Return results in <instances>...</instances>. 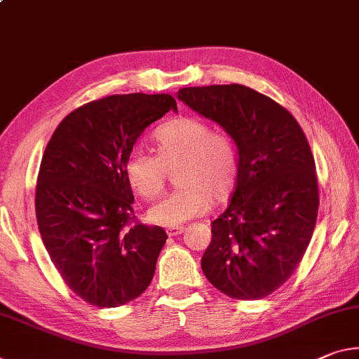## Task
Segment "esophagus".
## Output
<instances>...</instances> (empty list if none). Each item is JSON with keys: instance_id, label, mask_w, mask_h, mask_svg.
Instances as JSON below:
<instances>
[{"instance_id": "obj_1", "label": "esophagus", "mask_w": 359, "mask_h": 359, "mask_svg": "<svg viewBox=\"0 0 359 359\" xmlns=\"http://www.w3.org/2000/svg\"><path fill=\"white\" fill-rule=\"evenodd\" d=\"M168 236H177V235H182L184 233V226H170V229L166 230Z\"/></svg>"}]
</instances>
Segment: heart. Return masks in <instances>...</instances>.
I'll list each match as a JSON object with an SVG mask.
<instances>
[{"instance_id": "obj_1", "label": "heart", "mask_w": 359, "mask_h": 359, "mask_svg": "<svg viewBox=\"0 0 359 359\" xmlns=\"http://www.w3.org/2000/svg\"><path fill=\"white\" fill-rule=\"evenodd\" d=\"M156 155L133 150L128 155L124 172L133 189L145 200L161 191L169 170L175 172L177 190L151 204L147 217L159 226H179L224 201L235 190L238 155L233 140L225 134L212 133L208 123L193 116H180L159 126L153 134Z\"/></svg>"}]
</instances>
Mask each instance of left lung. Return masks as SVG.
<instances>
[{
    "label": "left lung",
    "instance_id": "obj_1",
    "mask_svg": "<svg viewBox=\"0 0 359 359\" xmlns=\"http://www.w3.org/2000/svg\"><path fill=\"white\" fill-rule=\"evenodd\" d=\"M175 95L217 123L238 153L236 189L210 224L204 276L231 299H264L297 269L315 230L320 200L309 142L286 108L241 84Z\"/></svg>",
    "mask_w": 359,
    "mask_h": 359
}]
</instances>
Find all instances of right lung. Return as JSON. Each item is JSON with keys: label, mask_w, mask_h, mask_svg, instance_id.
Masks as SVG:
<instances>
[{"label": "right lung", "mask_w": 359, "mask_h": 359, "mask_svg": "<svg viewBox=\"0 0 359 359\" xmlns=\"http://www.w3.org/2000/svg\"><path fill=\"white\" fill-rule=\"evenodd\" d=\"M169 110V94L89 102L62 119L44 150L36 220L62 280L88 304L113 309L149 287L168 240L161 226L129 225L134 195L124 172L147 126Z\"/></svg>", "instance_id": "obj_1"}]
</instances>
